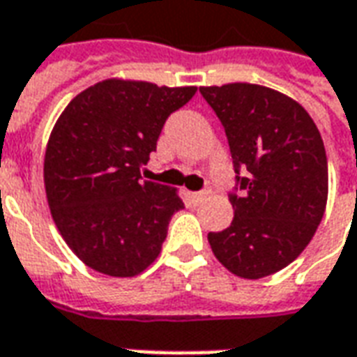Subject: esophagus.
Wrapping results in <instances>:
<instances>
[{"instance_id":"esophagus-1","label":"esophagus","mask_w":357,"mask_h":357,"mask_svg":"<svg viewBox=\"0 0 357 357\" xmlns=\"http://www.w3.org/2000/svg\"><path fill=\"white\" fill-rule=\"evenodd\" d=\"M191 199H193L195 202H202L208 199V191H202V193H191Z\"/></svg>"}]
</instances>
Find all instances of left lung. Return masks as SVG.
Masks as SVG:
<instances>
[{
  "label": "left lung",
  "instance_id": "1",
  "mask_svg": "<svg viewBox=\"0 0 357 357\" xmlns=\"http://www.w3.org/2000/svg\"><path fill=\"white\" fill-rule=\"evenodd\" d=\"M224 124L243 195L233 222L208 233L212 252L241 279L273 275L307 247L327 206L329 170L321 133L306 109L277 89L233 82L202 86Z\"/></svg>",
  "mask_w": 357,
  "mask_h": 357
}]
</instances>
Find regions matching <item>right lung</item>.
Masks as SVG:
<instances>
[{
	"label": "right lung",
	"instance_id": "obj_1",
	"mask_svg": "<svg viewBox=\"0 0 357 357\" xmlns=\"http://www.w3.org/2000/svg\"><path fill=\"white\" fill-rule=\"evenodd\" d=\"M195 86L109 78L74 97L51 130L43 183L51 216L74 255L110 277H135L155 262L178 189L141 179L166 118Z\"/></svg>",
	"mask_w": 357,
	"mask_h": 357
}]
</instances>
